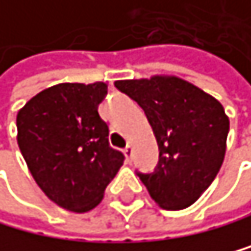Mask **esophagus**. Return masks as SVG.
I'll list each match as a JSON object with an SVG mask.
<instances>
[{
    "instance_id": "1",
    "label": "esophagus",
    "mask_w": 251,
    "mask_h": 251,
    "mask_svg": "<svg viewBox=\"0 0 251 251\" xmlns=\"http://www.w3.org/2000/svg\"><path fill=\"white\" fill-rule=\"evenodd\" d=\"M123 153H125V156H126V160L131 161V156H133V147H131V145H126L123 150Z\"/></svg>"
}]
</instances>
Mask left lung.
<instances>
[{
	"instance_id": "left-lung-1",
	"label": "left lung",
	"mask_w": 251,
	"mask_h": 251,
	"mask_svg": "<svg viewBox=\"0 0 251 251\" xmlns=\"http://www.w3.org/2000/svg\"><path fill=\"white\" fill-rule=\"evenodd\" d=\"M115 87L147 115L160 149L153 172L139 178L166 210L187 209L209 188L222 168L229 118L223 106L174 75L117 80Z\"/></svg>"
}]
</instances>
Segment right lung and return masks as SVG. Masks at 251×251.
Here are the masks:
<instances>
[{"mask_svg": "<svg viewBox=\"0 0 251 251\" xmlns=\"http://www.w3.org/2000/svg\"><path fill=\"white\" fill-rule=\"evenodd\" d=\"M104 82L58 83L31 98L17 114V142L46 196L71 212H88L125 156L109 145V126L98 114Z\"/></svg>", "mask_w": 251, "mask_h": 251, "instance_id": "right-lung-1", "label": "right lung"}]
</instances>
